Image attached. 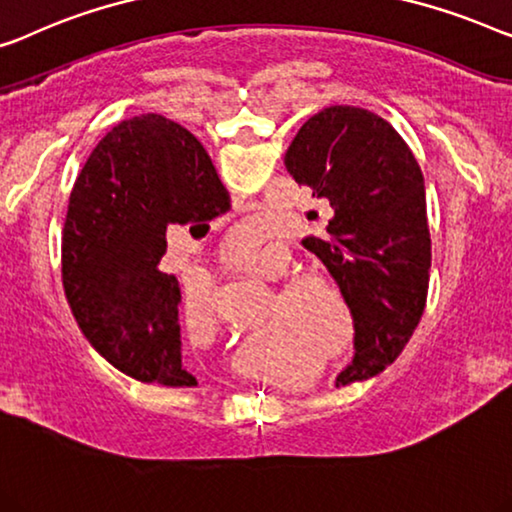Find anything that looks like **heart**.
Masks as SVG:
<instances>
[{
	"mask_svg": "<svg viewBox=\"0 0 512 512\" xmlns=\"http://www.w3.org/2000/svg\"><path fill=\"white\" fill-rule=\"evenodd\" d=\"M233 268L240 277L265 286L277 284L288 274L284 251L242 244L233 247ZM274 302L277 305H272L270 314L277 316L286 339L295 346L302 351H316L314 355L323 365H337L351 358L358 344V318L337 284L316 274L293 277L274 291ZM207 305L210 298L201 288L184 298V307L194 318L205 316ZM261 346L263 339H254L249 351H258Z\"/></svg>",
	"mask_w": 512,
	"mask_h": 512,
	"instance_id": "obj_1",
	"label": "heart"
}]
</instances>
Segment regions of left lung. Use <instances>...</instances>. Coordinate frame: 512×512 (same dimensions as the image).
Segmentation results:
<instances>
[{
  "label": "left lung",
  "mask_w": 512,
  "mask_h": 512,
  "mask_svg": "<svg viewBox=\"0 0 512 512\" xmlns=\"http://www.w3.org/2000/svg\"><path fill=\"white\" fill-rule=\"evenodd\" d=\"M284 164L330 210L321 238L302 244L358 318L353 360L335 385L369 379L402 353L425 309L432 240L420 166L383 117L355 106L309 117Z\"/></svg>",
  "instance_id": "left-lung-1"
}]
</instances>
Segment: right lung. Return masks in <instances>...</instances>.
<instances>
[{"instance_id": "right-lung-1", "label": "right lung", "mask_w": 512, "mask_h": 512, "mask_svg": "<svg viewBox=\"0 0 512 512\" xmlns=\"http://www.w3.org/2000/svg\"><path fill=\"white\" fill-rule=\"evenodd\" d=\"M231 210L205 147L164 115L110 129L73 184L62 228V284L90 344L131 379L196 385L182 355L180 286L159 270L170 226Z\"/></svg>"}]
</instances>
